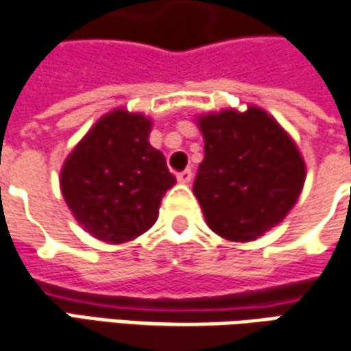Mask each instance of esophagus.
<instances>
[{
    "mask_svg": "<svg viewBox=\"0 0 351 351\" xmlns=\"http://www.w3.org/2000/svg\"><path fill=\"white\" fill-rule=\"evenodd\" d=\"M176 178H178V182H182V184H189V182L192 180V171L191 169H186V171L178 173V175H176Z\"/></svg>",
    "mask_w": 351,
    "mask_h": 351,
    "instance_id": "34e87169",
    "label": "esophagus"
}]
</instances>
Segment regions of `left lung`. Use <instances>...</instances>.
Masks as SVG:
<instances>
[{
    "instance_id": "1",
    "label": "left lung",
    "mask_w": 351,
    "mask_h": 351,
    "mask_svg": "<svg viewBox=\"0 0 351 351\" xmlns=\"http://www.w3.org/2000/svg\"><path fill=\"white\" fill-rule=\"evenodd\" d=\"M204 160L194 196L212 232L253 241L285 220L304 186L306 165L293 137L257 106L196 117Z\"/></svg>"
}]
</instances>
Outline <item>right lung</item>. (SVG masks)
<instances>
[{
	"mask_svg": "<svg viewBox=\"0 0 351 351\" xmlns=\"http://www.w3.org/2000/svg\"><path fill=\"white\" fill-rule=\"evenodd\" d=\"M153 121L117 108L101 115L60 169V191L72 216L104 243H125L157 221L176 178L149 143Z\"/></svg>",
	"mask_w": 351,
	"mask_h": 351,
	"instance_id": "add662e5",
	"label": "right lung"
}]
</instances>
